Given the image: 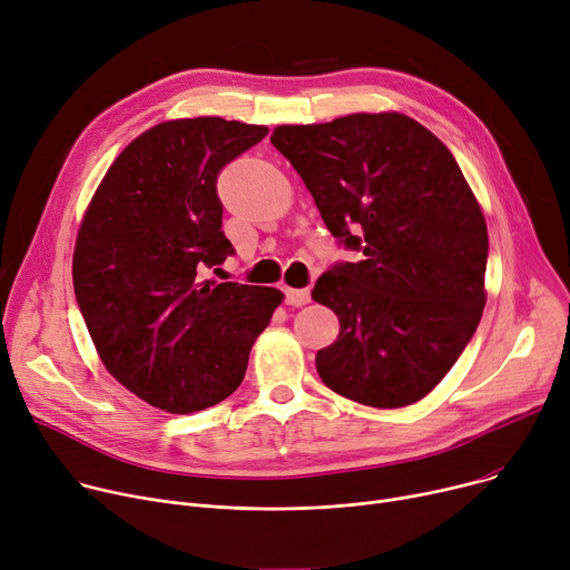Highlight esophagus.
I'll use <instances>...</instances> for the list:
<instances>
[{"instance_id": "34e87169", "label": "esophagus", "mask_w": 570, "mask_h": 570, "mask_svg": "<svg viewBox=\"0 0 570 570\" xmlns=\"http://www.w3.org/2000/svg\"><path fill=\"white\" fill-rule=\"evenodd\" d=\"M284 295H286V305H291V307H302L312 299L307 288H284Z\"/></svg>"}]
</instances>
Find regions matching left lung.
Returning a JSON list of instances; mask_svg holds the SVG:
<instances>
[{
    "label": "left lung",
    "instance_id": "obj_1",
    "mask_svg": "<svg viewBox=\"0 0 570 570\" xmlns=\"http://www.w3.org/2000/svg\"><path fill=\"white\" fill-rule=\"evenodd\" d=\"M330 234L360 252L312 297L338 318L321 381L371 407L424 399L456 364L485 305L488 229L451 150L399 111L277 126Z\"/></svg>",
    "mask_w": 570,
    "mask_h": 570
}]
</instances>
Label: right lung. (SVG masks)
Here are the masks:
<instances>
[{"instance_id":"1","label":"right lung","mask_w":570,"mask_h":570,"mask_svg":"<svg viewBox=\"0 0 570 570\" xmlns=\"http://www.w3.org/2000/svg\"><path fill=\"white\" fill-rule=\"evenodd\" d=\"M268 128L219 117L163 121L132 139L94 193L72 286L105 368L171 414L210 407L245 377L284 293L206 279L234 252L217 174Z\"/></svg>"}]
</instances>
